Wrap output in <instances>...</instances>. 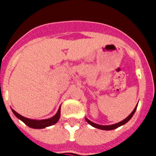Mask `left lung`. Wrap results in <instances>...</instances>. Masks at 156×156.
I'll return each instance as SVG.
<instances>
[{
	"label": "left lung",
	"instance_id": "8db88e82",
	"mask_svg": "<svg viewBox=\"0 0 156 156\" xmlns=\"http://www.w3.org/2000/svg\"><path fill=\"white\" fill-rule=\"evenodd\" d=\"M137 105L135 107V108L133 109V111L131 113L129 114V115H128L127 117H126V119H123L122 121H121V122H118V123H115V124H112V125H108V126H102V125H98V124H96V123H94V122H91V121H90L88 119H87V118H85L86 119V121L87 122L89 123L90 125H91L92 126H94V127L95 128H98V129H104V130H111V129H115V128L119 127V126H122V125L125 124V123H126V122H128V121L129 120V119H131L132 116L133 115V114H134L135 111H136V109H137Z\"/></svg>",
	"mask_w": 156,
	"mask_h": 156
}]
</instances>
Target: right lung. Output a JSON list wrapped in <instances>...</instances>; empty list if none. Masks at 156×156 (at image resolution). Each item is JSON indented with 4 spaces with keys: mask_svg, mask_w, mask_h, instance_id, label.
Listing matches in <instances>:
<instances>
[{
    "mask_svg": "<svg viewBox=\"0 0 156 156\" xmlns=\"http://www.w3.org/2000/svg\"><path fill=\"white\" fill-rule=\"evenodd\" d=\"M12 110V112L14 113V115L17 117L18 119H19L20 120L23 121L25 124H27V126H30L31 128H34V129H42V128H45L47 126H50L51 125L55 124L56 122L58 121L59 118H60V111H61V108H58V111L56 113V115H54L53 117L50 118V119H43V120H34V119H27L26 117L23 116V115H19V113H17L14 109Z\"/></svg>",
    "mask_w": 156,
    "mask_h": 156,
    "instance_id": "add662e5",
    "label": "right lung"
}]
</instances>
